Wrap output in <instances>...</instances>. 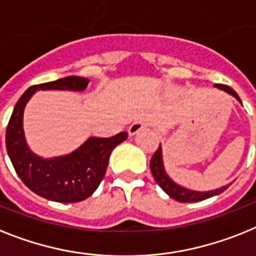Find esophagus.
I'll use <instances>...</instances> for the list:
<instances>
[{
	"mask_svg": "<svg viewBox=\"0 0 256 256\" xmlns=\"http://www.w3.org/2000/svg\"><path fill=\"white\" fill-rule=\"evenodd\" d=\"M148 120H144V119H138V120L133 122V123L130 124V126L128 128V133H130V136H134L138 132H141L142 130H144V128H148Z\"/></svg>",
	"mask_w": 256,
	"mask_h": 256,
	"instance_id": "obj_1",
	"label": "esophagus"
}]
</instances>
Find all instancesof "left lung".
Instances as JSON below:
<instances>
[{
	"label": "left lung",
	"instance_id": "8db88e82",
	"mask_svg": "<svg viewBox=\"0 0 256 256\" xmlns=\"http://www.w3.org/2000/svg\"><path fill=\"white\" fill-rule=\"evenodd\" d=\"M214 87L218 88V90H222V91L227 92L230 96H234V98L242 105L238 94H237L230 87L224 84H214ZM150 168L151 173H152L154 176V180H155L156 183L162 187V191H164L166 195L170 196L172 198H174V200L180 201V202H196V201L205 200V198H212V196H216L219 195V194H222V192H224L228 188V186H230V184H226V186L220 187V188L204 192L195 191V190H190L186 188V187L180 186V184L174 182V180L169 177L168 174H166V172H165L164 162H162V144H159V148L155 151L154 156L151 158Z\"/></svg>",
	"mask_w": 256,
	"mask_h": 256
}]
</instances>
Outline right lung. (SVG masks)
<instances>
[{"instance_id":"right-lung-1","label":"right lung","mask_w":256,"mask_h":256,"mask_svg":"<svg viewBox=\"0 0 256 256\" xmlns=\"http://www.w3.org/2000/svg\"><path fill=\"white\" fill-rule=\"evenodd\" d=\"M90 79L70 76L54 82L32 86L16 102L6 130V150L20 180L40 198L58 202H78L100 186L112 151L128 138L120 132L110 138L90 137L73 152L55 158H40L26 144L22 118L24 108L37 91L82 92Z\"/></svg>"}]
</instances>
